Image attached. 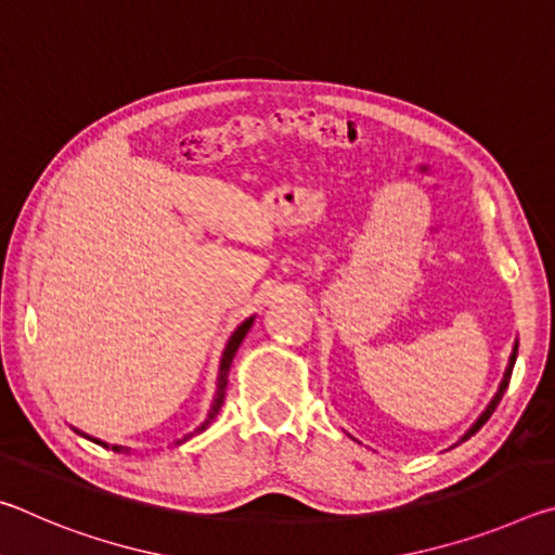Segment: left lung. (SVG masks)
<instances>
[{"label":"left lung","mask_w":555,"mask_h":555,"mask_svg":"<svg viewBox=\"0 0 555 555\" xmlns=\"http://www.w3.org/2000/svg\"><path fill=\"white\" fill-rule=\"evenodd\" d=\"M514 362H516V345H514V352H512V357H509V367H506V372H504V379H502V384H500V391H496L494 393V399H492V403H490V406H487V411L482 413V416L480 418H477V424L473 426V428H469L467 430V434L463 436V440H467L469 436H475L477 434V430H480L485 424H487V421H490V416H492V413H494V409H496V403H500L502 401V397H504V391H506V387H509V379H512V370H514Z\"/></svg>","instance_id":"obj_1"}]
</instances>
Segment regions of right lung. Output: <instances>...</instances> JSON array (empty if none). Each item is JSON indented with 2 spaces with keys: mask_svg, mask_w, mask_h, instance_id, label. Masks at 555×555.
<instances>
[{
  "mask_svg": "<svg viewBox=\"0 0 555 555\" xmlns=\"http://www.w3.org/2000/svg\"><path fill=\"white\" fill-rule=\"evenodd\" d=\"M251 323H255V318H247V321H244L237 331H234V335L230 337V343H228V347H224V352H222V362H220V377H218V397H215V403L210 406V413H208V418L203 421V424L195 428V434H203L205 428H208L212 421H215V416H218V411H220V406H222V401H224V389H228V374H230V364H232V357H234V352H237V347L242 345V340H244V335H247V331L251 327ZM193 436V434H191ZM188 436V438H191ZM86 438H90V436H86ZM90 440H95V438H90ZM185 440V438H183ZM183 440H178V443H183ZM95 443H100V446H105L102 443V440H95ZM107 448V446H105ZM112 450H121L119 446H112Z\"/></svg>",
  "mask_w": 555,
  "mask_h": 555,
  "instance_id": "right-lung-1",
  "label": "right lung"
}]
</instances>
